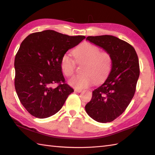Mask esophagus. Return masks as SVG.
Returning a JSON list of instances; mask_svg holds the SVG:
<instances>
[{
    "label": "esophagus",
    "instance_id": "34e87169",
    "mask_svg": "<svg viewBox=\"0 0 155 155\" xmlns=\"http://www.w3.org/2000/svg\"><path fill=\"white\" fill-rule=\"evenodd\" d=\"M74 91L77 92V93H81V92L83 91V89H78V88H75Z\"/></svg>",
    "mask_w": 155,
    "mask_h": 155
}]
</instances>
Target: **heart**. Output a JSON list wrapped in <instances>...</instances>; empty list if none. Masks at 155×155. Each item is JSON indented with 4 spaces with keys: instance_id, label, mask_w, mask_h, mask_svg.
I'll return each instance as SVG.
<instances>
[{
    "instance_id": "b5f03b06",
    "label": "heart",
    "mask_w": 155,
    "mask_h": 155,
    "mask_svg": "<svg viewBox=\"0 0 155 155\" xmlns=\"http://www.w3.org/2000/svg\"><path fill=\"white\" fill-rule=\"evenodd\" d=\"M73 56L77 63L84 62L82 68V74L75 75L68 81L75 88H87L95 82L104 80L110 74L113 66V58L107 51H100L97 46L89 42H84L73 51ZM76 64L68 54L61 58V67L63 74L71 77L74 74Z\"/></svg>"
}]
</instances>
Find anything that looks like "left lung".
Instances as JSON below:
<instances>
[{
    "mask_svg": "<svg viewBox=\"0 0 155 155\" xmlns=\"http://www.w3.org/2000/svg\"><path fill=\"white\" fill-rule=\"evenodd\" d=\"M87 40L109 52L113 58L107 80L93 91L91 101L85 106L93 119L109 123L123 114L134 97L140 74L139 58L133 46L114 36H91Z\"/></svg>",
    "mask_w": 155,
    "mask_h": 155,
    "instance_id": "obj_1",
    "label": "left lung"
}]
</instances>
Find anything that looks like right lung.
I'll use <instances>...</instances> for the list:
<instances>
[{
  "mask_svg": "<svg viewBox=\"0 0 155 155\" xmlns=\"http://www.w3.org/2000/svg\"><path fill=\"white\" fill-rule=\"evenodd\" d=\"M84 38L47 30L29 35L22 42L15 59V87L21 104L32 116L54 115L74 92L65 83L61 61Z\"/></svg>",
  "mask_w": 155,
  "mask_h": 155,
  "instance_id": "add662e5",
  "label": "right lung"
}]
</instances>
